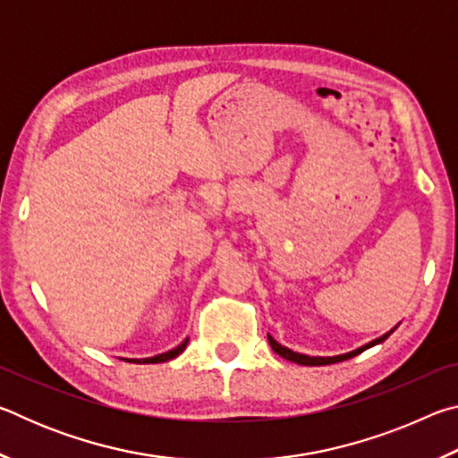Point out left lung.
I'll return each instance as SVG.
<instances>
[{
	"instance_id": "1",
	"label": "left lung",
	"mask_w": 458,
	"mask_h": 458,
	"mask_svg": "<svg viewBox=\"0 0 458 458\" xmlns=\"http://www.w3.org/2000/svg\"><path fill=\"white\" fill-rule=\"evenodd\" d=\"M394 329H396V327H394ZM394 329H392V331H387V333H384L382 337H377V339H374V341H369V344L358 347V350H353V352H350V353L333 355V358H313V355L297 353V352L289 350V347L281 345V344H278V341H275V339L270 337V335H268V344H270V347H273V352H275V353H278V355H281V358L289 360V361H293V363H299V366H327V363H337V361L350 360V358H353V355H358V353H361V352H366L368 347H374V345H377V344H382V341H386L387 337H390V333H394Z\"/></svg>"
}]
</instances>
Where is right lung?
Listing matches in <instances>:
<instances>
[{
	"instance_id": "add662e5",
	"label": "right lung",
	"mask_w": 458,
	"mask_h": 458,
	"mask_svg": "<svg viewBox=\"0 0 458 458\" xmlns=\"http://www.w3.org/2000/svg\"><path fill=\"white\" fill-rule=\"evenodd\" d=\"M188 341H190V339H183L180 345L174 347V350H169V352H165V353H159V355H153V358H143V360H125V358H121V360L131 361V363H161V361H169V360L177 358V355H180V353L185 350V345H188Z\"/></svg>"
}]
</instances>
